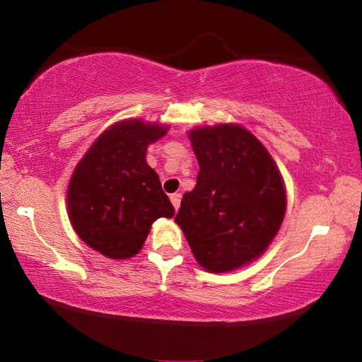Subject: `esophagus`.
Returning a JSON list of instances; mask_svg holds the SVG:
<instances>
[{
  "label": "esophagus",
  "instance_id": "1",
  "mask_svg": "<svg viewBox=\"0 0 362 362\" xmlns=\"http://www.w3.org/2000/svg\"><path fill=\"white\" fill-rule=\"evenodd\" d=\"M180 198H182V196H180L179 193L170 194V203H173V206L175 207V211L179 209V207H180Z\"/></svg>",
  "mask_w": 362,
  "mask_h": 362
}]
</instances>
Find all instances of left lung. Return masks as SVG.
<instances>
[{
  "label": "left lung",
  "instance_id": "obj_1",
  "mask_svg": "<svg viewBox=\"0 0 362 362\" xmlns=\"http://www.w3.org/2000/svg\"><path fill=\"white\" fill-rule=\"evenodd\" d=\"M199 173L182 198L175 222L196 262L211 273L238 269L265 252L286 214V187L276 163L240 124L188 132Z\"/></svg>",
  "mask_w": 362,
  "mask_h": 362
}]
</instances>
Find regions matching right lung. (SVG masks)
<instances>
[{"instance_id":"obj_1","label":"right lung","mask_w":362,"mask_h":362,"mask_svg":"<svg viewBox=\"0 0 362 362\" xmlns=\"http://www.w3.org/2000/svg\"><path fill=\"white\" fill-rule=\"evenodd\" d=\"M169 126L131 118L103 131L76 164L66 189V209L76 235L97 252L124 260L140 252L151 223L174 217L146 148Z\"/></svg>"}]
</instances>
